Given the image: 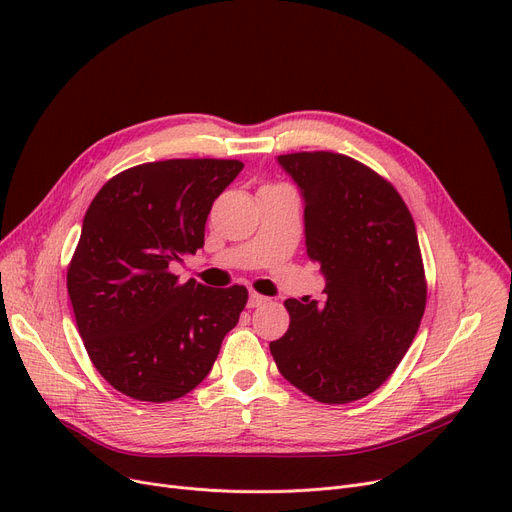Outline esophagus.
Returning <instances> with one entry per match:
<instances>
[{
    "mask_svg": "<svg viewBox=\"0 0 512 512\" xmlns=\"http://www.w3.org/2000/svg\"><path fill=\"white\" fill-rule=\"evenodd\" d=\"M267 301H270V299L263 297V294H259V292H251V294H249V307H251V309L261 307V305H265Z\"/></svg>",
    "mask_w": 512,
    "mask_h": 512,
    "instance_id": "esophagus-1",
    "label": "esophagus"
}]
</instances>
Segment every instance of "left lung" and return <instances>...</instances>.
Returning <instances> with one entry per match:
<instances>
[{
	"label": "left lung",
	"mask_w": 512,
	"mask_h": 512,
	"mask_svg": "<svg viewBox=\"0 0 512 512\" xmlns=\"http://www.w3.org/2000/svg\"><path fill=\"white\" fill-rule=\"evenodd\" d=\"M305 197L307 255L326 303L286 299L288 332L270 342L294 388L326 405L378 390L409 351L427 303L413 215L390 180L332 151L280 155Z\"/></svg>",
	"instance_id": "obj_1"
}]
</instances>
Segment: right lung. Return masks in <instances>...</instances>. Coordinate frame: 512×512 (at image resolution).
I'll use <instances>...</instances> for the list:
<instances>
[{
  "label": "right lung",
  "instance_id": "right-lung-1",
  "mask_svg": "<svg viewBox=\"0 0 512 512\" xmlns=\"http://www.w3.org/2000/svg\"><path fill=\"white\" fill-rule=\"evenodd\" d=\"M238 159H166L128 168L91 201L68 263L76 328L101 378L143 402L197 388L247 305L245 286L180 282L170 265L205 242L213 201Z\"/></svg>",
  "mask_w": 512,
  "mask_h": 512
}]
</instances>
